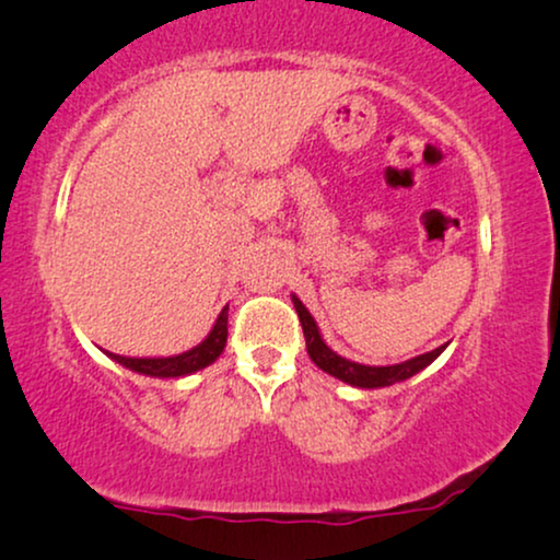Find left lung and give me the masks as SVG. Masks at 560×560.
<instances>
[{
	"mask_svg": "<svg viewBox=\"0 0 560 560\" xmlns=\"http://www.w3.org/2000/svg\"><path fill=\"white\" fill-rule=\"evenodd\" d=\"M293 305L298 311V318H301L305 349H308V357L313 359V364H316L318 370H324L326 374H331V377L347 382V385H351V387L377 389V387L395 385V382L410 380L412 374L423 372L428 364L435 362V359L441 357V351L448 347V343H443V347H439V349L425 351V354L412 357V359H408V362H400V364H387V366L359 364V362H351V359H347V357L336 354L331 347H326V341L320 339L316 320H313L308 308H305V305L298 301L295 295H293Z\"/></svg>",
	"mask_w": 560,
	"mask_h": 560,
	"instance_id": "left-lung-1",
	"label": "left lung"
}]
</instances>
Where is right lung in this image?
<instances>
[{"label": "right lung", "mask_w": 560, "mask_h": 560, "mask_svg": "<svg viewBox=\"0 0 560 560\" xmlns=\"http://www.w3.org/2000/svg\"><path fill=\"white\" fill-rule=\"evenodd\" d=\"M226 324H229V305H224V311L219 313L217 324H213L209 336H206L198 347L175 357H121V354H112V351H106V354H109L117 364L127 366V370H132L137 374H144V377H160V380L186 377V374L206 370V366L213 364L221 357V351L226 347V336H229Z\"/></svg>", "instance_id": "right-lung-1"}]
</instances>
